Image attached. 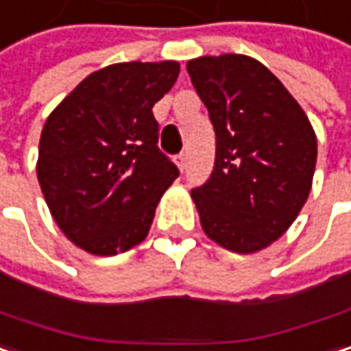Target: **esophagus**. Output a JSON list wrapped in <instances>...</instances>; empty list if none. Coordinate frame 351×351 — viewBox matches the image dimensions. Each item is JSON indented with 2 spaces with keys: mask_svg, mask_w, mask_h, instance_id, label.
<instances>
[{
  "mask_svg": "<svg viewBox=\"0 0 351 351\" xmlns=\"http://www.w3.org/2000/svg\"><path fill=\"white\" fill-rule=\"evenodd\" d=\"M176 163H178V167L184 171L186 169V165H188V154H180L176 157Z\"/></svg>",
  "mask_w": 351,
  "mask_h": 351,
  "instance_id": "1",
  "label": "esophagus"
}]
</instances>
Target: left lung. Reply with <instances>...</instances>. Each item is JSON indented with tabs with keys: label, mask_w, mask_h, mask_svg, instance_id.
<instances>
[{
	"label": "left lung",
	"mask_w": 351,
	"mask_h": 351,
	"mask_svg": "<svg viewBox=\"0 0 351 351\" xmlns=\"http://www.w3.org/2000/svg\"><path fill=\"white\" fill-rule=\"evenodd\" d=\"M188 74L216 133L214 169L192 190L202 228L232 252H256L285 232L309 196L313 127L254 58L202 56L188 62Z\"/></svg>",
	"instance_id": "1"
}]
</instances>
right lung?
Masks as SVG:
<instances>
[{
  "instance_id": "obj_1",
  "label": "right lung",
  "mask_w": 351,
  "mask_h": 351,
  "mask_svg": "<svg viewBox=\"0 0 351 351\" xmlns=\"http://www.w3.org/2000/svg\"><path fill=\"white\" fill-rule=\"evenodd\" d=\"M180 64L123 62L86 76L48 117L38 182L70 241L112 256L143 241L163 192L180 176L157 145L154 105Z\"/></svg>"
}]
</instances>
